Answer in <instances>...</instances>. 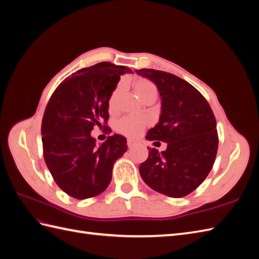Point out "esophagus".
I'll use <instances>...</instances> for the list:
<instances>
[{"mask_svg": "<svg viewBox=\"0 0 259 259\" xmlns=\"http://www.w3.org/2000/svg\"><path fill=\"white\" fill-rule=\"evenodd\" d=\"M136 145V142L134 139H127V146L130 147V148H132V147H134Z\"/></svg>", "mask_w": 259, "mask_h": 259, "instance_id": "34e87169", "label": "esophagus"}]
</instances>
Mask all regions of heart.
I'll return each mask as SVG.
<instances>
[{"mask_svg": "<svg viewBox=\"0 0 259 259\" xmlns=\"http://www.w3.org/2000/svg\"><path fill=\"white\" fill-rule=\"evenodd\" d=\"M134 88L138 97L142 100H145L148 97H156V95H158V89H156L154 83H152L148 79H144V77H139V79L135 80ZM120 90L121 86L119 85L112 93L110 99H109V109H110V111L115 110L116 100L117 96H119ZM145 121L143 119H140V117L125 116L117 122L116 128L120 133H122V134L128 137H136L142 134V132L145 128Z\"/></svg>", "mask_w": 259, "mask_h": 259, "instance_id": "b5f03b06", "label": "heart"}]
</instances>
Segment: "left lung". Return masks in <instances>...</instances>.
I'll use <instances>...</instances> for the list:
<instances>
[{
	"mask_svg": "<svg viewBox=\"0 0 259 259\" xmlns=\"http://www.w3.org/2000/svg\"><path fill=\"white\" fill-rule=\"evenodd\" d=\"M136 73L156 85L162 100L159 123L146 138L167 145L162 152L150 148L139 166L140 176L155 191L185 197L203 183L215 162L218 134L214 113L202 94L180 77L154 69Z\"/></svg>",
	"mask_w": 259,
	"mask_h": 259,
	"instance_id": "1",
	"label": "left lung"
}]
</instances>
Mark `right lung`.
<instances>
[{"label": "right lung", "instance_id": "obj_1", "mask_svg": "<svg viewBox=\"0 0 259 259\" xmlns=\"http://www.w3.org/2000/svg\"><path fill=\"white\" fill-rule=\"evenodd\" d=\"M124 66L99 62L83 68L55 90L42 120L43 155L55 183L70 197H96L109 186L114 162L126 152V138L114 134L97 146L91 132L109 119V99Z\"/></svg>", "mask_w": 259, "mask_h": 259}]
</instances>
